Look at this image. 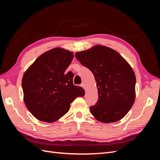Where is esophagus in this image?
Returning a JSON list of instances; mask_svg holds the SVG:
<instances>
[{"instance_id":"esophagus-1","label":"esophagus","mask_w":160,"mask_h":160,"mask_svg":"<svg viewBox=\"0 0 160 160\" xmlns=\"http://www.w3.org/2000/svg\"><path fill=\"white\" fill-rule=\"evenodd\" d=\"M81 87H82V88H83V89H85V83H82L81 84Z\"/></svg>"}]
</instances>
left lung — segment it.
<instances>
[{
	"instance_id": "1",
	"label": "left lung",
	"mask_w": 160,
	"mask_h": 160,
	"mask_svg": "<svg viewBox=\"0 0 160 160\" xmlns=\"http://www.w3.org/2000/svg\"><path fill=\"white\" fill-rule=\"evenodd\" d=\"M75 57L95 77L98 101L90 112L101 122H115L126 115L135 101V75L117 51L102 45L77 52Z\"/></svg>"
}]
</instances>
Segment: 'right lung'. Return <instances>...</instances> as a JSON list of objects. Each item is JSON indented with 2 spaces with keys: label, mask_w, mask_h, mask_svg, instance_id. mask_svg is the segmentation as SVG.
<instances>
[{
  "label": "right lung",
  "mask_w": 160,
  "mask_h": 160,
  "mask_svg": "<svg viewBox=\"0 0 160 160\" xmlns=\"http://www.w3.org/2000/svg\"><path fill=\"white\" fill-rule=\"evenodd\" d=\"M72 59V52L55 48L38 57L24 74V101L37 119L55 122L68 112L76 98L85 95L81 87L73 85V73L65 72Z\"/></svg>",
  "instance_id": "add662e5"
}]
</instances>
